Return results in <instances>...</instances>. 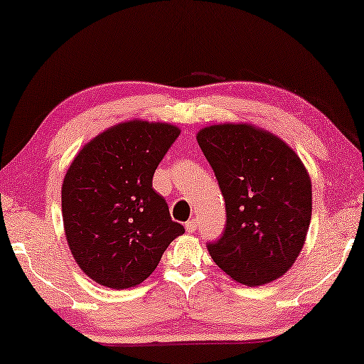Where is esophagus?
Segmentation results:
<instances>
[{
	"instance_id": "34e87169",
	"label": "esophagus",
	"mask_w": 364,
	"mask_h": 364,
	"mask_svg": "<svg viewBox=\"0 0 364 364\" xmlns=\"http://www.w3.org/2000/svg\"><path fill=\"white\" fill-rule=\"evenodd\" d=\"M197 228H198L197 220H190V221L186 223V229H187L188 234H193L195 231H197Z\"/></svg>"
}]
</instances>
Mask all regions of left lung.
I'll list each match as a JSON object with an SVG mask.
<instances>
[{
	"instance_id": "1",
	"label": "left lung",
	"mask_w": 364,
	"mask_h": 364,
	"mask_svg": "<svg viewBox=\"0 0 364 364\" xmlns=\"http://www.w3.org/2000/svg\"><path fill=\"white\" fill-rule=\"evenodd\" d=\"M197 141L226 203L225 231L206 245L211 259L247 287L279 278L298 259L311 223V178L299 156L249 124L201 128Z\"/></svg>"
}]
</instances>
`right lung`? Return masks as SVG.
Returning a JSON list of instances; mask_svg holds the SVG:
<instances>
[{
	"label": "right lung",
	"mask_w": 364,
	"mask_h": 364,
	"mask_svg": "<svg viewBox=\"0 0 364 364\" xmlns=\"http://www.w3.org/2000/svg\"><path fill=\"white\" fill-rule=\"evenodd\" d=\"M181 135L161 122L130 120L82 146L61 186V215L76 264L114 289L136 287L186 232L153 188L156 167Z\"/></svg>",
	"instance_id": "add662e5"
}]
</instances>
